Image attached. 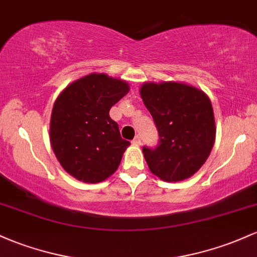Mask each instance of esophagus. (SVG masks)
<instances>
[{"instance_id": "obj_1", "label": "esophagus", "mask_w": 257, "mask_h": 257, "mask_svg": "<svg viewBox=\"0 0 257 257\" xmlns=\"http://www.w3.org/2000/svg\"><path fill=\"white\" fill-rule=\"evenodd\" d=\"M132 143H133L134 145H140V144H142V137H140V135H137Z\"/></svg>"}]
</instances>
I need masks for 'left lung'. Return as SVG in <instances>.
<instances>
[{"instance_id": "left-lung-1", "label": "left lung", "mask_w": 257, "mask_h": 257, "mask_svg": "<svg viewBox=\"0 0 257 257\" xmlns=\"http://www.w3.org/2000/svg\"><path fill=\"white\" fill-rule=\"evenodd\" d=\"M140 95L159 132L156 146H143L150 171L166 182L191 177L207 160L215 143L210 98L195 87L172 81L144 84Z\"/></svg>"}]
</instances>
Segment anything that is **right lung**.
<instances>
[{
    "label": "right lung",
    "mask_w": 257,
    "mask_h": 257,
    "mask_svg": "<svg viewBox=\"0 0 257 257\" xmlns=\"http://www.w3.org/2000/svg\"><path fill=\"white\" fill-rule=\"evenodd\" d=\"M128 91L125 81L94 73L70 84L56 100L51 145L70 176L98 183L117 170L131 143L122 139L109 109Z\"/></svg>",
    "instance_id": "obj_1"
}]
</instances>
